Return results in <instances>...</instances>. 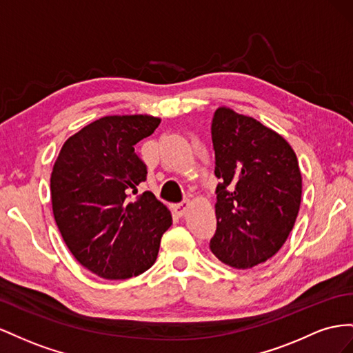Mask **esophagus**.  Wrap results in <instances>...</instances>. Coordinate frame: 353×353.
Wrapping results in <instances>:
<instances>
[{
	"label": "esophagus",
	"mask_w": 353,
	"mask_h": 353,
	"mask_svg": "<svg viewBox=\"0 0 353 353\" xmlns=\"http://www.w3.org/2000/svg\"><path fill=\"white\" fill-rule=\"evenodd\" d=\"M189 201L186 199V201H183V203H180V204H176L174 205V211H176V214L179 216V217H182L186 211H188V208H189Z\"/></svg>",
	"instance_id": "obj_1"
}]
</instances>
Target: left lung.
Masks as SVG:
<instances>
[{"label": "left lung", "mask_w": 353, "mask_h": 353, "mask_svg": "<svg viewBox=\"0 0 353 353\" xmlns=\"http://www.w3.org/2000/svg\"><path fill=\"white\" fill-rule=\"evenodd\" d=\"M220 179L210 248L225 265L251 269L284 245L300 210L301 173L287 140L257 119L219 106L211 123Z\"/></svg>", "instance_id": "8db88e82"}]
</instances>
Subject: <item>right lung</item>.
<instances>
[{
  "instance_id": "right-lung-1",
  "label": "right lung",
  "mask_w": 353,
  "mask_h": 353,
  "mask_svg": "<svg viewBox=\"0 0 353 353\" xmlns=\"http://www.w3.org/2000/svg\"><path fill=\"white\" fill-rule=\"evenodd\" d=\"M159 123L142 114L99 118L66 140L53 165L56 225L78 263L100 278L143 274L171 226L170 210L152 192L132 199L146 180L134 145Z\"/></svg>"
}]
</instances>
